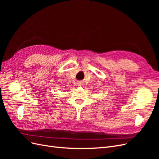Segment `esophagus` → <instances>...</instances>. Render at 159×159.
I'll list each match as a JSON object with an SVG mask.
<instances>
[{
  "instance_id": "obj_1",
  "label": "esophagus",
  "mask_w": 159,
  "mask_h": 159,
  "mask_svg": "<svg viewBox=\"0 0 159 159\" xmlns=\"http://www.w3.org/2000/svg\"><path fill=\"white\" fill-rule=\"evenodd\" d=\"M77 85H78V86H81V85H82V84H81V82H78V83H77Z\"/></svg>"
}]
</instances>
